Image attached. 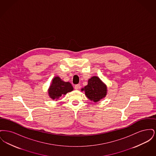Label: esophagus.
Here are the masks:
<instances>
[{
	"mask_svg": "<svg viewBox=\"0 0 156 156\" xmlns=\"http://www.w3.org/2000/svg\"><path fill=\"white\" fill-rule=\"evenodd\" d=\"M74 88L75 89H76V90H78V89H80V84L75 85Z\"/></svg>",
	"mask_w": 156,
	"mask_h": 156,
	"instance_id": "34e87169",
	"label": "esophagus"
}]
</instances>
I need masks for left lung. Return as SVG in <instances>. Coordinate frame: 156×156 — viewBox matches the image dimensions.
<instances>
[{
    "mask_svg": "<svg viewBox=\"0 0 156 156\" xmlns=\"http://www.w3.org/2000/svg\"><path fill=\"white\" fill-rule=\"evenodd\" d=\"M86 97L94 102H98L106 96L108 89L106 85L97 76L89 78L88 85L82 88Z\"/></svg>",
    "mask_w": 156,
    "mask_h": 156,
    "instance_id": "8db88e82",
    "label": "left lung"
}]
</instances>
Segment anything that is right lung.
<instances>
[{
	"mask_svg": "<svg viewBox=\"0 0 156 156\" xmlns=\"http://www.w3.org/2000/svg\"><path fill=\"white\" fill-rule=\"evenodd\" d=\"M73 90L74 88L70 82L64 81L59 76H56L52 78L48 89V94L50 98L57 101L60 97L66 95Z\"/></svg>",
	"mask_w": 156,
	"mask_h": 156,
	"instance_id": "1",
	"label": "right lung"
}]
</instances>
